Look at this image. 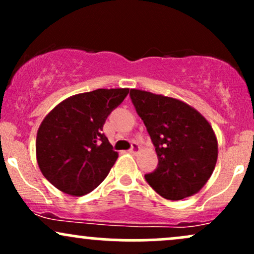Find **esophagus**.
<instances>
[{"label":"esophagus","instance_id":"esophagus-1","mask_svg":"<svg viewBox=\"0 0 254 254\" xmlns=\"http://www.w3.org/2000/svg\"><path fill=\"white\" fill-rule=\"evenodd\" d=\"M131 154H136V153H138L139 151V145L138 144H136V143H133L132 144V147H131V149L129 150Z\"/></svg>","mask_w":254,"mask_h":254}]
</instances>
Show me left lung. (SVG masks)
I'll return each instance as SVG.
<instances>
[{
  "mask_svg": "<svg viewBox=\"0 0 254 254\" xmlns=\"http://www.w3.org/2000/svg\"><path fill=\"white\" fill-rule=\"evenodd\" d=\"M130 97L155 145L159 165L145 180L160 196L179 200L205 185L217 162L211 124L179 99L131 89Z\"/></svg>",
  "mask_w": 254,
  "mask_h": 254,
  "instance_id": "obj_1",
  "label": "left lung"
}]
</instances>
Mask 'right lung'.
Wrapping results in <instances>:
<instances>
[{"label":"right lung","mask_w":254,"mask_h":254,"mask_svg":"<svg viewBox=\"0 0 254 254\" xmlns=\"http://www.w3.org/2000/svg\"><path fill=\"white\" fill-rule=\"evenodd\" d=\"M129 88H99L64 99L39 125L37 162L55 188L70 196L89 193L104 182L118 159L103 133L111 111Z\"/></svg>","instance_id":"right-lung-1"}]
</instances>
